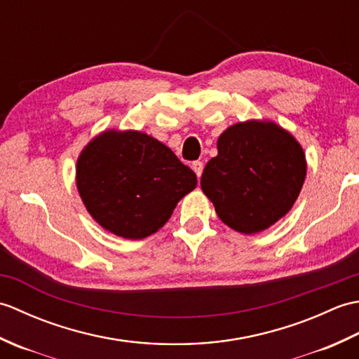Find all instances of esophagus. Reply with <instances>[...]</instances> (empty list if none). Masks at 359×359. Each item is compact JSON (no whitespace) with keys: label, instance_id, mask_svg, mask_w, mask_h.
Here are the masks:
<instances>
[{"label":"esophagus","instance_id":"1","mask_svg":"<svg viewBox=\"0 0 359 359\" xmlns=\"http://www.w3.org/2000/svg\"><path fill=\"white\" fill-rule=\"evenodd\" d=\"M191 168H193V171L196 172L197 177H201V175H202V171H203V163H202V162H199V160H197V162H193Z\"/></svg>","mask_w":359,"mask_h":359}]
</instances>
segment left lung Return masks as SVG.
Masks as SVG:
<instances>
[{
  "label": "left lung",
  "instance_id": "left-lung-1",
  "mask_svg": "<svg viewBox=\"0 0 359 359\" xmlns=\"http://www.w3.org/2000/svg\"><path fill=\"white\" fill-rule=\"evenodd\" d=\"M307 174L301 143L270 120H247L219 135L201 179L225 225L242 234L270 228L292 210Z\"/></svg>",
  "mask_w": 359,
  "mask_h": 359
}]
</instances>
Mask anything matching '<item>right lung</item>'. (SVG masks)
I'll list each match as a JSON object with an SVG mask.
<instances>
[{
	"label": "right lung",
	"mask_w": 359,
	"mask_h": 359,
	"mask_svg": "<svg viewBox=\"0 0 359 359\" xmlns=\"http://www.w3.org/2000/svg\"><path fill=\"white\" fill-rule=\"evenodd\" d=\"M75 182L98 225L137 241L168 222L177 202L196 188L197 177L154 137L106 129L81 149Z\"/></svg>",
	"instance_id": "add662e5"
}]
</instances>
